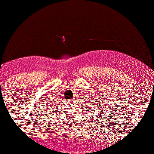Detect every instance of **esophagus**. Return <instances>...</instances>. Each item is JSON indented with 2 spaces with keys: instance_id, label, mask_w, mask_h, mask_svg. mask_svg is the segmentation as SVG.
Returning <instances> with one entry per match:
<instances>
[{
  "instance_id": "obj_1",
  "label": "esophagus",
  "mask_w": 154,
  "mask_h": 154,
  "mask_svg": "<svg viewBox=\"0 0 154 154\" xmlns=\"http://www.w3.org/2000/svg\"><path fill=\"white\" fill-rule=\"evenodd\" d=\"M73 101H71V100H68L67 101V103H71V102H72Z\"/></svg>"
}]
</instances>
